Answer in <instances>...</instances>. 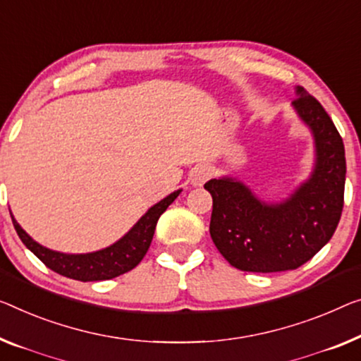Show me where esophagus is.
<instances>
[{
	"instance_id": "obj_1",
	"label": "esophagus",
	"mask_w": 361,
	"mask_h": 361,
	"mask_svg": "<svg viewBox=\"0 0 361 361\" xmlns=\"http://www.w3.org/2000/svg\"><path fill=\"white\" fill-rule=\"evenodd\" d=\"M212 176V170H211V166H207V165H196L195 169L191 170V173H190V180H191V183L195 186H201V185H204V183H206L209 178H211Z\"/></svg>"
}]
</instances>
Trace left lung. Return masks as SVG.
Segmentation results:
<instances>
[{"label":"left lung","mask_w":361,"mask_h":361,"mask_svg":"<svg viewBox=\"0 0 361 361\" xmlns=\"http://www.w3.org/2000/svg\"><path fill=\"white\" fill-rule=\"evenodd\" d=\"M311 129L316 160L310 178L282 202H264L230 176L204 188L212 196L214 245L233 267L246 272L292 271L310 261L334 235L343 209L345 149L322 105L303 87L292 102Z\"/></svg>","instance_id":"obj_1"}]
</instances>
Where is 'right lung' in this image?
Masks as SVG:
<instances>
[{"instance_id":"right-lung-1","label":"right lung","mask_w":361,"mask_h":361,"mask_svg":"<svg viewBox=\"0 0 361 361\" xmlns=\"http://www.w3.org/2000/svg\"><path fill=\"white\" fill-rule=\"evenodd\" d=\"M180 192L181 190L173 191L171 195L150 207L137 220L136 225L123 238L118 240L116 243L106 246L104 250L85 252V255H66V252L48 250L40 243H37L35 240H32L24 232L23 227L16 222L13 215H11V219H13L14 228L19 238L23 240V243L51 271L80 282L109 281V279L118 277L121 274L131 271V269L136 267L142 261V257L146 256L150 246V241H152L159 217L178 197Z\"/></svg>"}]
</instances>
